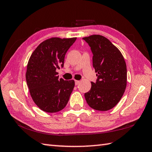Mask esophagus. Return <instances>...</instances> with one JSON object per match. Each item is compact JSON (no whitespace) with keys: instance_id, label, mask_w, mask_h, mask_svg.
I'll use <instances>...</instances> for the list:
<instances>
[{"instance_id":"1","label":"esophagus","mask_w":152,"mask_h":152,"mask_svg":"<svg viewBox=\"0 0 152 152\" xmlns=\"http://www.w3.org/2000/svg\"><path fill=\"white\" fill-rule=\"evenodd\" d=\"M80 82V81H79V80H75V85L76 86L78 85Z\"/></svg>"}]
</instances>
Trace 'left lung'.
Segmentation results:
<instances>
[{
  "instance_id": "left-lung-1",
  "label": "left lung",
  "mask_w": 152,
  "mask_h": 152,
  "mask_svg": "<svg viewBox=\"0 0 152 152\" xmlns=\"http://www.w3.org/2000/svg\"><path fill=\"white\" fill-rule=\"evenodd\" d=\"M93 54V66L97 80L85 93L90 107L99 111L113 108L127 86V66L121 51L108 38L99 34L83 38Z\"/></svg>"
}]
</instances>
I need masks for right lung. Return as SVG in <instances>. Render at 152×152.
<instances>
[{
  "instance_id": "right-lung-1",
  "label": "right lung",
  "mask_w": 152,
  "mask_h": 152,
  "mask_svg": "<svg viewBox=\"0 0 152 152\" xmlns=\"http://www.w3.org/2000/svg\"><path fill=\"white\" fill-rule=\"evenodd\" d=\"M76 38L53 37L38 45L28 61L26 81L32 99L42 110L54 113L69 101L75 83L59 79L56 69L63 67L64 56Z\"/></svg>"
}]
</instances>
